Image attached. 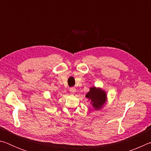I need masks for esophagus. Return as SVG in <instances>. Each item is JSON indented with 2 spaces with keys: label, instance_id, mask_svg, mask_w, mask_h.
<instances>
[{
  "label": "esophagus",
  "instance_id": "1",
  "mask_svg": "<svg viewBox=\"0 0 151 151\" xmlns=\"http://www.w3.org/2000/svg\"><path fill=\"white\" fill-rule=\"evenodd\" d=\"M76 92V88L75 87H71L70 88V93L71 94H74Z\"/></svg>",
  "mask_w": 151,
  "mask_h": 151
}]
</instances>
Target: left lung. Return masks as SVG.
Masks as SVG:
<instances>
[{"label": "left lung", "mask_w": 151, "mask_h": 151, "mask_svg": "<svg viewBox=\"0 0 151 151\" xmlns=\"http://www.w3.org/2000/svg\"><path fill=\"white\" fill-rule=\"evenodd\" d=\"M86 97L90 99L92 105L94 109L97 110L102 107L106 101L105 92L95 87H92L90 89V91L86 94Z\"/></svg>", "instance_id": "obj_1"}]
</instances>
